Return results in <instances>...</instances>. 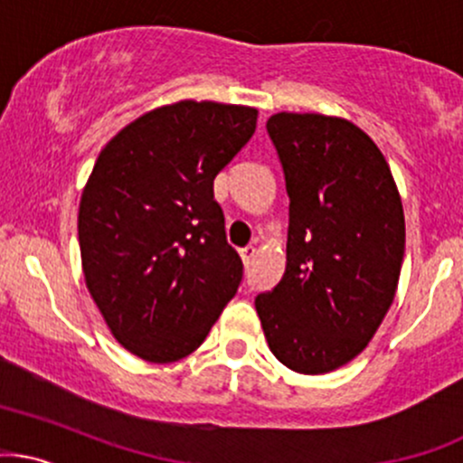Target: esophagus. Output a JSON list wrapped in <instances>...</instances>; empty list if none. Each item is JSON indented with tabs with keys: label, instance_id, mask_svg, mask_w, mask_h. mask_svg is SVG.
Instances as JSON below:
<instances>
[{
	"label": "esophagus",
	"instance_id": "1",
	"mask_svg": "<svg viewBox=\"0 0 463 463\" xmlns=\"http://www.w3.org/2000/svg\"><path fill=\"white\" fill-rule=\"evenodd\" d=\"M240 252H241L243 263H246V266H250L252 259H255V255H257V248L255 246H246V248H241Z\"/></svg>",
	"mask_w": 463,
	"mask_h": 463
}]
</instances>
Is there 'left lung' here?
Segmentation results:
<instances>
[{
  "mask_svg": "<svg viewBox=\"0 0 463 463\" xmlns=\"http://www.w3.org/2000/svg\"><path fill=\"white\" fill-rule=\"evenodd\" d=\"M286 175V272L255 307L270 352L297 373H327L367 347L398 288L404 213L375 142L345 118L270 116Z\"/></svg>",
  "mask_w": 463,
  "mask_h": 463,
  "instance_id": "8db88e82",
  "label": "left lung"
}]
</instances>
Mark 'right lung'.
<instances>
[{
  "instance_id": "right-lung-1",
  "label": "right lung",
  "mask_w": 463,
  "mask_h": 463,
  "mask_svg": "<svg viewBox=\"0 0 463 463\" xmlns=\"http://www.w3.org/2000/svg\"><path fill=\"white\" fill-rule=\"evenodd\" d=\"M257 109L180 100L100 151L79 206L88 289L114 338L149 363L195 352L237 294L213 180L252 138Z\"/></svg>"
}]
</instances>
